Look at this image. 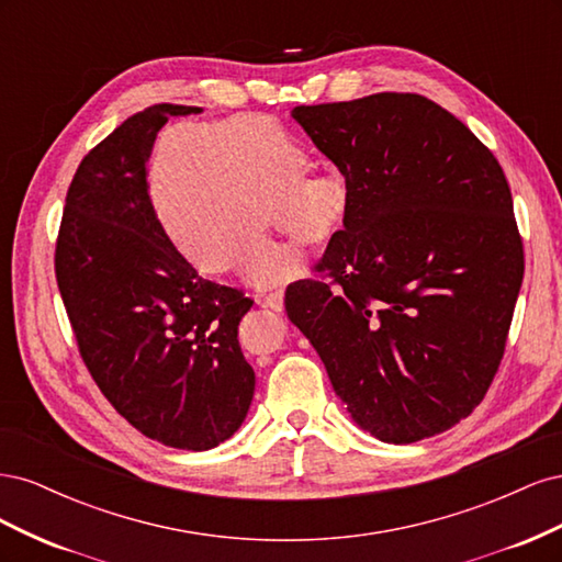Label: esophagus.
<instances>
[{"mask_svg": "<svg viewBox=\"0 0 562 562\" xmlns=\"http://www.w3.org/2000/svg\"><path fill=\"white\" fill-rule=\"evenodd\" d=\"M265 307H269L271 312H283V291H274L269 293L265 300H262Z\"/></svg>", "mask_w": 562, "mask_h": 562, "instance_id": "1", "label": "esophagus"}]
</instances>
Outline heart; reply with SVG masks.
Wrapping results in <instances>:
<instances>
[{"label": "heart", "mask_w": 562, "mask_h": 562, "mask_svg": "<svg viewBox=\"0 0 562 562\" xmlns=\"http://www.w3.org/2000/svg\"><path fill=\"white\" fill-rule=\"evenodd\" d=\"M304 151L274 119L232 114L166 124L147 155V196L164 234L201 271L227 265L260 288L300 277L307 265L258 229L271 220L300 248L345 225L351 182L342 168L302 178Z\"/></svg>", "instance_id": "obj_1"}]
</instances>
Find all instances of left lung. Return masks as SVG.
<instances>
[{"label":"left lung","instance_id":"8db88e82","mask_svg":"<svg viewBox=\"0 0 562 562\" xmlns=\"http://www.w3.org/2000/svg\"><path fill=\"white\" fill-rule=\"evenodd\" d=\"M151 105L81 159L67 190L56 277L81 359L135 429L211 450L244 424L255 391L239 321L252 300L203 279L168 241L147 196V155L171 116Z\"/></svg>","mask_w":562,"mask_h":562}]
</instances>
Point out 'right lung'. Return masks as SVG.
Segmentation results:
<instances>
[{
	"label": "right lung",
	"instance_id": "add662e5",
	"mask_svg": "<svg viewBox=\"0 0 562 562\" xmlns=\"http://www.w3.org/2000/svg\"><path fill=\"white\" fill-rule=\"evenodd\" d=\"M351 182L345 229L285 312L351 419L384 443L443 434L485 396L522 283L514 199L492 151L415 93L297 105Z\"/></svg>",
	"mask_w": 562,
	"mask_h": 562
}]
</instances>
